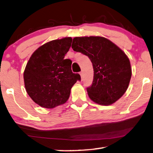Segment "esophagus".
Segmentation results:
<instances>
[{"label":"esophagus","instance_id":"34e87169","mask_svg":"<svg viewBox=\"0 0 153 153\" xmlns=\"http://www.w3.org/2000/svg\"><path fill=\"white\" fill-rule=\"evenodd\" d=\"M79 75H80V76H81V79L82 80V79H83V72H80Z\"/></svg>","mask_w":153,"mask_h":153}]
</instances>
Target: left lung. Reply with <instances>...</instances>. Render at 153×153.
Listing matches in <instances>:
<instances>
[{"mask_svg":"<svg viewBox=\"0 0 153 153\" xmlns=\"http://www.w3.org/2000/svg\"><path fill=\"white\" fill-rule=\"evenodd\" d=\"M71 47L88 56L94 69L89 97L100 105H110L122 97L131 76L130 62L125 53L111 40L101 36L76 37Z\"/></svg>","mask_w":153,"mask_h":153,"instance_id":"left-lung-1","label":"left lung"}]
</instances>
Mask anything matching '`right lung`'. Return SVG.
Instances as JSON below:
<instances>
[{"mask_svg": "<svg viewBox=\"0 0 153 153\" xmlns=\"http://www.w3.org/2000/svg\"><path fill=\"white\" fill-rule=\"evenodd\" d=\"M72 38L50 41L33 52L25 67L24 79L26 92L36 104L53 108L68 100L79 74L71 71V61L64 59Z\"/></svg>", "mask_w": 153, "mask_h": 153, "instance_id": "1", "label": "right lung"}]
</instances>
